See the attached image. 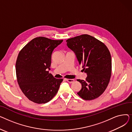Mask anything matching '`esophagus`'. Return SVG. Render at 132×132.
Returning <instances> with one entry per match:
<instances>
[{
  "label": "esophagus",
  "instance_id": "esophagus-1",
  "mask_svg": "<svg viewBox=\"0 0 132 132\" xmlns=\"http://www.w3.org/2000/svg\"><path fill=\"white\" fill-rule=\"evenodd\" d=\"M66 80L69 83H72L74 81V79H66Z\"/></svg>",
  "mask_w": 132,
  "mask_h": 132
}]
</instances>
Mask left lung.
<instances>
[{
  "label": "left lung",
  "instance_id": "1",
  "mask_svg": "<svg viewBox=\"0 0 132 132\" xmlns=\"http://www.w3.org/2000/svg\"><path fill=\"white\" fill-rule=\"evenodd\" d=\"M66 42L87 74L85 81L77 80L82 85L78 95L87 101L98 97L105 90L111 76V57L108 47L87 34L69 38Z\"/></svg>",
  "mask_w": 132,
  "mask_h": 132
}]
</instances>
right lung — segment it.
I'll return each mask as SVG.
<instances>
[{"label": "right lung", "instance_id": "obj_1", "mask_svg": "<svg viewBox=\"0 0 132 132\" xmlns=\"http://www.w3.org/2000/svg\"><path fill=\"white\" fill-rule=\"evenodd\" d=\"M63 40L44 37L32 39L18 54L16 74L19 87L30 101L46 103L56 95L63 79H55L49 73L51 55Z\"/></svg>", "mask_w": 132, "mask_h": 132}]
</instances>
